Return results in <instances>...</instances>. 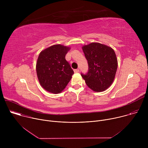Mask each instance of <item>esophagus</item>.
Masks as SVG:
<instances>
[{
    "mask_svg": "<svg viewBox=\"0 0 148 148\" xmlns=\"http://www.w3.org/2000/svg\"><path fill=\"white\" fill-rule=\"evenodd\" d=\"M79 69H75V70H74V73H78V72H79Z\"/></svg>",
    "mask_w": 148,
    "mask_h": 148,
    "instance_id": "34e87169",
    "label": "esophagus"
}]
</instances>
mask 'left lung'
Returning <instances> with one entry per match:
<instances>
[{
	"label": "left lung",
	"instance_id": "8db88e82",
	"mask_svg": "<svg viewBox=\"0 0 148 148\" xmlns=\"http://www.w3.org/2000/svg\"><path fill=\"white\" fill-rule=\"evenodd\" d=\"M82 49L88 64L87 74H81L82 77L92 91H105L114 82L117 70L118 60L114 50L99 43H91Z\"/></svg>",
	"mask_w": 148,
	"mask_h": 148
}]
</instances>
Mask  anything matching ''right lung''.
<instances>
[{"label": "right lung", "instance_id": "add662e5", "mask_svg": "<svg viewBox=\"0 0 148 148\" xmlns=\"http://www.w3.org/2000/svg\"><path fill=\"white\" fill-rule=\"evenodd\" d=\"M70 50L69 47L56 45L40 52L36 73L41 86L47 91L60 93L71 80L74 71L66 60Z\"/></svg>", "mask_w": 148, "mask_h": 148}]
</instances>
